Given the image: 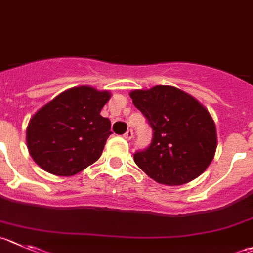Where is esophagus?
<instances>
[{"instance_id": "obj_1", "label": "esophagus", "mask_w": 253, "mask_h": 253, "mask_svg": "<svg viewBox=\"0 0 253 253\" xmlns=\"http://www.w3.org/2000/svg\"><path fill=\"white\" fill-rule=\"evenodd\" d=\"M124 137L126 138V140H132V138H133V131H132V129H127L126 133L124 134Z\"/></svg>"}]
</instances>
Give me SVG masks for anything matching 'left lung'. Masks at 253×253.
Returning a JSON list of instances; mask_svg holds the SVG:
<instances>
[{"mask_svg":"<svg viewBox=\"0 0 253 253\" xmlns=\"http://www.w3.org/2000/svg\"><path fill=\"white\" fill-rule=\"evenodd\" d=\"M129 97L153 131L151 145L133 155L147 176L180 186L205 172L217 147L216 126L205 106L173 86L134 89Z\"/></svg>","mask_w":253,"mask_h":253,"instance_id":"obj_1","label":"left lung"}]
</instances>
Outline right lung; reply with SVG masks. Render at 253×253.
<instances>
[{"label": "right lung", "mask_w": 253, "mask_h": 253, "mask_svg": "<svg viewBox=\"0 0 253 253\" xmlns=\"http://www.w3.org/2000/svg\"><path fill=\"white\" fill-rule=\"evenodd\" d=\"M110 98L108 91L80 86L40 108L26 132L34 161L56 176H73L97 161L111 134L110 120L100 115Z\"/></svg>", "instance_id": "right-lung-1"}]
</instances>
